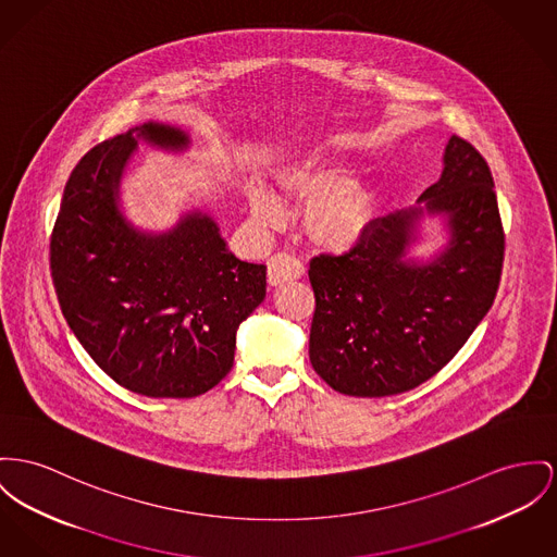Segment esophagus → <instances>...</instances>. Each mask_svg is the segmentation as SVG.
Here are the masks:
<instances>
[{
	"label": "esophagus",
	"mask_w": 557,
	"mask_h": 557,
	"mask_svg": "<svg viewBox=\"0 0 557 557\" xmlns=\"http://www.w3.org/2000/svg\"><path fill=\"white\" fill-rule=\"evenodd\" d=\"M304 272H306L304 263L289 253H276L268 261V283L272 287L285 285L289 281H297L304 276Z\"/></svg>",
	"instance_id": "obj_1"
}]
</instances>
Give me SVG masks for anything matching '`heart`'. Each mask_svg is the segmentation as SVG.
<instances>
[{"instance_id": "heart-1", "label": "heart", "mask_w": 557, "mask_h": 557, "mask_svg": "<svg viewBox=\"0 0 557 557\" xmlns=\"http://www.w3.org/2000/svg\"><path fill=\"white\" fill-rule=\"evenodd\" d=\"M350 169L319 153H310L285 164L276 173V186L289 200L306 202L304 230L308 238L330 251L357 247L373 220L370 191L350 180ZM249 209L263 227H281L287 222L283 200L265 186H249Z\"/></svg>"}]
</instances>
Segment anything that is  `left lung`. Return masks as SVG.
Returning <instances> with one entry per match:
<instances>
[{"label": "left lung", "mask_w": 557, "mask_h": 557, "mask_svg": "<svg viewBox=\"0 0 557 557\" xmlns=\"http://www.w3.org/2000/svg\"><path fill=\"white\" fill-rule=\"evenodd\" d=\"M424 214L445 218L448 245L431 261H413L407 251ZM503 258L490 166L469 141L451 135L442 177L416 207L373 220L348 253L310 261L312 368L352 397L420 386L482 323L498 292Z\"/></svg>", "instance_id": "1"}]
</instances>
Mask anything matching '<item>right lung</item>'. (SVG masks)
Segmentation results:
<instances>
[{
    "mask_svg": "<svg viewBox=\"0 0 557 557\" xmlns=\"http://www.w3.org/2000/svg\"><path fill=\"white\" fill-rule=\"evenodd\" d=\"M139 141L189 148L182 128L146 122L75 164L50 236V270L67 325L120 386L189 399L232 370L236 330L265 297V265L240 261L209 213L144 232L120 209Z\"/></svg>",
    "mask_w": 557,
    "mask_h": 557,
    "instance_id": "right-lung-1",
    "label": "right lung"
}]
</instances>
